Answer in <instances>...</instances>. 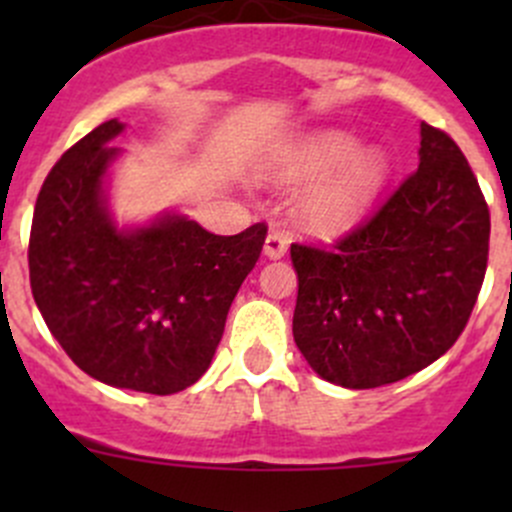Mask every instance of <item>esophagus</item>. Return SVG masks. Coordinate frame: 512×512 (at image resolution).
<instances>
[{"mask_svg":"<svg viewBox=\"0 0 512 512\" xmlns=\"http://www.w3.org/2000/svg\"><path fill=\"white\" fill-rule=\"evenodd\" d=\"M287 247V237L282 235V232L272 230L265 240V255L270 257V260H280V257L287 255Z\"/></svg>","mask_w":512,"mask_h":512,"instance_id":"1","label":"esophagus"}]
</instances>
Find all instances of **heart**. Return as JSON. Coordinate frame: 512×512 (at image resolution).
Here are the masks:
<instances>
[{
	"label": "heart",
	"instance_id": "b5f03b06",
	"mask_svg": "<svg viewBox=\"0 0 512 512\" xmlns=\"http://www.w3.org/2000/svg\"><path fill=\"white\" fill-rule=\"evenodd\" d=\"M354 136L324 131L285 148L277 158L275 173L285 183H307L294 215L304 230L314 235H337L366 215L384 190L389 160L381 151H360Z\"/></svg>",
	"mask_w": 512,
	"mask_h": 512
}]
</instances>
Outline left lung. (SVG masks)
I'll use <instances>...</instances> for the list:
<instances>
[{
	"label": "left lung",
	"mask_w": 512,
	"mask_h": 512,
	"mask_svg": "<svg viewBox=\"0 0 512 512\" xmlns=\"http://www.w3.org/2000/svg\"><path fill=\"white\" fill-rule=\"evenodd\" d=\"M490 213L461 148L421 123L418 168L332 247L292 245V332L322 379L394 384L466 329L488 267Z\"/></svg>",
	"instance_id": "left-lung-1"
}]
</instances>
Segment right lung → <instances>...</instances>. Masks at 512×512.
<instances>
[{
  "instance_id": "add662e5",
  "label": "right lung",
  "mask_w": 512,
  "mask_h": 512,
  "mask_svg": "<svg viewBox=\"0 0 512 512\" xmlns=\"http://www.w3.org/2000/svg\"><path fill=\"white\" fill-rule=\"evenodd\" d=\"M116 118L69 148L39 190L29 235L34 302L69 359L94 379L175 394L208 371L227 309L260 260L267 225L213 235L183 215L123 232L103 205Z\"/></svg>"
}]
</instances>
